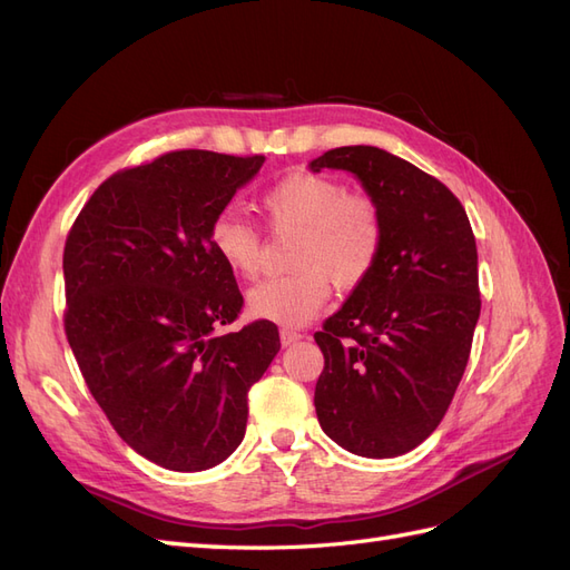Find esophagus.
<instances>
[{
	"mask_svg": "<svg viewBox=\"0 0 570 570\" xmlns=\"http://www.w3.org/2000/svg\"><path fill=\"white\" fill-rule=\"evenodd\" d=\"M302 337H304L302 333L289 331V327H283V331H281V344H283V347H289V344H295Z\"/></svg>",
	"mask_w": 570,
	"mask_h": 570,
	"instance_id": "esophagus-1",
	"label": "esophagus"
}]
</instances>
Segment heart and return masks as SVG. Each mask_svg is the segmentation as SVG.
Returning <instances> with one entry per match:
<instances>
[{"label": "heart", "instance_id": "b5f03b06", "mask_svg": "<svg viewBox=\"0 0 570 570\" xmlns=\"http://www.w3.org/2000/svg\"><path fill=\"white\" fill-rule=\"evenodd\" d=\"M262 212L275 233H297L292 268L297 273L258 283L247 295L256 321L297 327L318 316L331 297V281L352 289L368 278L383 249V216L368 195L347 193L331 176L297 170L271 185ZM209 245L239 278H254L262 264V235L233 209L209 226Z\"/></svg>", "mask_w": 570, "mask_h": 570}]
</instances>
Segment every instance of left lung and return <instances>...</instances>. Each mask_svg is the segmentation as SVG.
<instances>
[{"mask_svg":"<svg viewBox=\"0 0 570 570\" xmlns=\"http://www.w3.org/2000/svg\"><path fill=\"white\" fill-rule=\"evenodd\" d=\"M347 170L383 216L368 278L314 335L323 433L356 456L419 446L444 419L469 364L480 316L478 249L461 202L438 178L368 147H337L308 164Z\"/></svg>","mask_w":570,"mask_h":570,"instance_id":"8db88e82","label":"left lung"}]
</instances>
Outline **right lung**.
Returning <instances> with one entry per match:
<instances>
[{"mask_svg": "<svg viewBox=\"0 0 570 570\" xmlns=\"http://www.w3.org/2000/svg\"><path fill=\"white\" fill-rule=\"evenodd\" d=\"M264 157L168 151L118 170L82 206L63 249L66 337L116 433L168 471L226 461L247 392L281 350L275 323L216 335L243 308L209 226Z\"/></svg>", "mask_w": 570, "mask_h": 570, "instance_id": "right-lung-1", "label": "right lung"}]
</instances>
